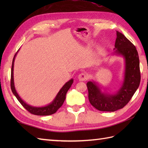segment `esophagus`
<instances>
[{"label":"esophagus","mask_w":148,"mask_h":148,"mask_svg":"<svg viewBox=\"0 0 148 148\" xmlns=\"http://www.w3.org/2000/svg\"><path fill=\"white\" fill-rule=\"evenodd\" d=\"M78 79L80 81H84L88 79V76L85 73H81L80 74L78 75L77 76Z\"/></svg>","instance_id":"obj_1"}]
</instances>
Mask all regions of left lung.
<instances>
[{
	"instance_id": "left-lung-1",
	"label": "left lung",
	"mask_w": 148,
	"mask_h": 148,
	"mask_svg": "<svg viewBox=\"0 0 148 148\" xmlns=\"http://www.w3.org/2000/svg\"><path fill=\"white\" fill-rule=\"evenodd\" d=\"M112 55L120 56L124 60L123 79L118 90L112 93L107 92L93 80L86 84L90 103L101 111L114 112L122 109L130 101L140 84L139 58L136 48L118 31Z\"/></svg>"
}]
</instances>
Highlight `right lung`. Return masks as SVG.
I'll use <instances>...</instances> for the list:
<instances>
[{"label": "right lung", "instance_id": "1", "mask_svg": "<svg viewBox=\"0 0 148 148\" xmlns=\"http://www.w3.org/2000/svg\"><path fill=\"white\" fill-rule=\"evenodd\" d=\"M20 49H18V51ZM18 51L16 53L13 60H12V67H11V88L12 93L14 94V95L16 97V99L19 102H20L21 104L28 111L32 113L33 114L38 115V116H48L54 114L56 112V111L60 108L64 103L66 93H67V91L70 88L71 86H72V83L74 82L73 79H71L67 83H65L64 86L62 87V88L60 90L59 92H58L57 95H56L55 99L53 100L51 102L48 103V105L41 107H36L33 106L30 104H28L27 102H25L24 100L22 99L20 95H18V92H16V90L14 86V64L15 58L16 56L17 53Z\"/></svg>", "mask_w": 148, "mask_h": 148}]
</instances>
